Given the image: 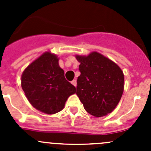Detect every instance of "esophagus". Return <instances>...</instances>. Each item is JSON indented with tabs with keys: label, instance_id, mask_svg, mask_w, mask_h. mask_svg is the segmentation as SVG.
I'll list each match as a JSON object with an SVG mask.
<instances>
[{
	"label": "esophagus",
	"instance_id": "34e87169",
	"mask_svg": "<svg viewBox=\"0 0 151 151\" xmlns=\"http://www.w3.org/2000/svg\"><path fill=\"white\" fill-rule=\"evenodd\" d=\"M71 83L73 84V85H74L75 87H76V85H77V82H76V79L73 80V81H72V82H71Z\"/></svg>",
	"mask_w": 151,
	"mask_h": 151
}]
</instances>
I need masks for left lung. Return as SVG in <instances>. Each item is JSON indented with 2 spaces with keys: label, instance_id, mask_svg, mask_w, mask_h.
<instances>
[{
  "label": "left lung",
  "instance_id": "left-lung-1",
  "mask_svg": "<svg viewBox=\"0 0 151 151\" xmlns=\"http://www.w3.org/2000/svg\"><path fill=\"white\" fill-rule=\"evenodd\" d=\"M81 75L77 79L76 94L85 110L95 117L110 113L120 101L124 75L120 67L97 52L76 56Z\"/></svg>",
  "mask_w": 151,
  "mask_h": 151
}]
</instances>
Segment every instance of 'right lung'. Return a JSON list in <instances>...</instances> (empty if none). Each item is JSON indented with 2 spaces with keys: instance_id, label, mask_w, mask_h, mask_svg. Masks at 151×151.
I'll use <instances>...</instances> for the list:
<instances>
[{
  "instance_id": "1",
  "label": "right lung",
  "mask_w": 151,
  "mask_h": 151,
  "mask_svg": "<svg viewBox=\"0 0 151 151\" xmlns=\"http://www.w3.org/2000/svg\"><path fill=\"white\" fill-rule=\"evenodd\" d=\"M59 58L45 52L23 71L21 85L28 101L35 109L46 114L61 111L76 87L64 76Z\"/></svg>"
}]
</instances>
